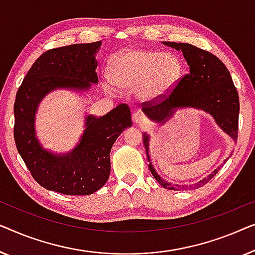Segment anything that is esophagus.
<instances>
[{
    "label": "esophagus",
    "mask_w": 255,
    "mask_h": 255,
    "mask_svg": "<svg viewBox=\"0 0 255 255\" xmlns=\"http://www.w3.org/2000/svg\"><path fill=\"white\" fill-rule=\"evenodd\" d=\"M132 121L136 125H143L146 123V117L142 112H135L132 114Z\"/></svg>",
    "instance_id": "1"
}]
</instances>
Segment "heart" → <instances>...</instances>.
Returning <instances> with one entry per match:
<instances>
[{
	"label": "heart",
	"mask_w": 255,
	"mask_h": 255,
	"mask_svg": "<svg viewBox=\"0 0 255 255\" xmlns=\"http://www.w3.org/2000/svg\"><path fill=\"white\" fill-rule=\"evenodd\" d=\"M181 61L172 53L129 48L109 62V78L116 87L135 89L142 102H155L174 87L181 76Z\"/></svg>",
	"instance_id": "1"
}]
</instances>
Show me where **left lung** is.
I'll return each mask as SVG.
<instances>
[{"mask_svg": "<svg viewBox=\"0 0 255 255\" xmlns=\"http://www.w3.org/2000/svg\"><path fill=\"white\" fill-rule=\"evenodd\" d=\"M164 45L181 51L187 61L189 73L175 83V87L162 98L142 104V111L150 120L164 124L178 109L193 107L202 110L214 118L218 127L235 139L238 137L239 97L225 64L211 53L185 42L164 41ZM143 143L148 156L149 168L153 178L166 189H175L170 182L157 174L150 162L149 135L143 134ZM218 168L207 179L199 182L204 185L217 173ZM179 187V186H177Z\"/></svg>", "mask_w": 255, "mask_h": 255, "instance_id": "obj_1", "label": "left lung"}]
</instances>
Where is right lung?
<instances>
[{"instance_id": "add662e5", "label": "right lung", "mask_w": 255, "mask_h": 255, "mask_svg": "<svg viewBox=\"0 0 255 255\" xmlns=\"http://www.w3.org/2000/svg\"><path fill=\"white\" fill-rule=\"evenodd\" d=\"M102 41L46 51L32 64L16 93L13 137L32 177L42 187L66 195H89L110 177L113 143L131 126L130 110L120 104L104 117L88 116L80 143L57 155L44 149L35 136V113L42 98L56 89L87 91L98 83L96 53Z\"/></svg>"}]
</instances>
